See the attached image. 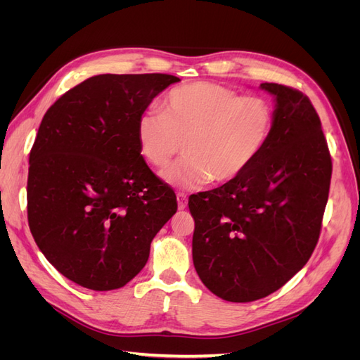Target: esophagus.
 Returning a JSON list of instances; mask_svg holds the SVG:
<instances>
[{"mask_svg": "<svg viewBox=\"0 0 360 360\" xmlns=\"http://www.w3.org/2000/svg\"><path fill=\"white\" fill-rule=\"evenodd\" d=\"M177 204H179V210H184V209H186V205H188V197H186V193H183V192L177 193Z\"/></svg>", "mask_w": 360, "mask_h": 360, "instance_id": "1", "label": "esophagus"}]
</instances>
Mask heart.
<instances>
[{"label": "heart", "instance_id": "b5f03b06", "mask_svg": "<svg viewBox=\"0 0 360 360\" xmlns=\"http://www.w3.org/2000/svg\"><path fill=\"white\" fill-rule=\"evenodd\" d=\"M162 110H146L136 120L139 155L177 189H198L212 180L228 183L254 165L274 132L275 114L259 96H242L228 86L197 81L172 89Z\"/></svg>", "mask_w": 360, "mask_h": 360}]
</instances>
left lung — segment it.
<instances>
[{
  "label": "left lung",
  "instance_id": "left-lung-1",
  "mask_svg": "<svg viewBox=\"0 0 360 360\" xmlns=\"http://www.w3.org/2000/svg\"><path fill=\"white\" fill-rule=\"evenodd\" d=\"M259 86L276 101L267 147L243 176L189 198L195 270L228 302L263 299L308 263L330 188L332 158L309 97Z\"/></svg>",
  "mask_w": 360,
  "mask_h": 360
}]
</instances>
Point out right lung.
Returning a JSON list of instances; mask_svg holds the SVG:
<instances>
[{
    "label": "right lung",
    "mask_w": 360,
    "mask_h": 360,
    "mask_svg": "<svg viewBox=\"0 0 360 360\" xmlns=\"http://www.w3.org/2000/svg\"><path fill=\"white\" fill-rule=\"evenodd\" d=\"M179 81L165 73L91 76L43 117L30 151L28 225L43 255L75 284L124 287L177 212L176 193L139 155L135 129L150 102Z\"/></svg>",
    "instance_id": "obj_1"
}]
</instances>
